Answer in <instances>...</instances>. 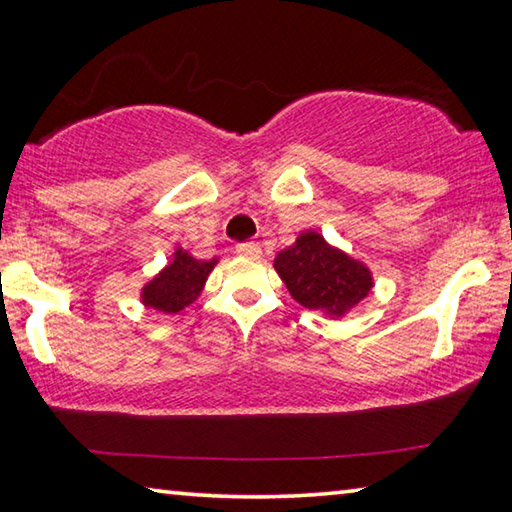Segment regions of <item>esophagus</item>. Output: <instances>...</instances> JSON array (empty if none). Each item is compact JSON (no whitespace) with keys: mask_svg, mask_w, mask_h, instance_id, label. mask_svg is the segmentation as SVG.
Masks as SVG:
<instances>
[{"mask_svg":"<svg viewBox=\"0 0 512 512\" xmlns=\"http://www.w3.org/2000/svg\"><path fill=\"white\" fill-rule=\"evenodd\" d=\"M237 253L244 257H259L262 255V248H259L255 241H244V244H237Z\"/></svg>","mask_w":512,"mask_h":512,"instance_id":"obj_1","label":"esophagus"}]
</instances>
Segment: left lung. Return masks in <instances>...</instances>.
Here are the masks:
<instances>
[{
  "instance_id": "8db88e82",
  "label": "left lung",
  "mask_w": 512,
  "mask_h": 512,
  "mask_svg": "<svg viewBox=\"0 0 512 512\" xmlns=\"http://www.w3.org/2000/svg\"><path fill=\"white\" fill-rule=\"evenodd\" d=\"M275 271L302 307L329 316L345 314L372 289L368 268L327 246L318 232H305L296 246L282 250Z\"/></svg>"
}]
</instances>
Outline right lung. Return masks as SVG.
<instances>
[{
  "instance_id": "obj_1",
  "label": "right lung",
  "mask_w": 512,
  "mask_h": 512,
  "mask_svg": "<svg viewBox=\"0 0 512 512\" xmlns=\"http://www.w3.org/2000/svg\"><path fill=\"white\" fill-rule=\"evenodd\" d=\"M214 264L216 259L201 262V259H194L183 250H178L173 262L144 287V305L164 311V314H178L180 309H185L196 300Z\"/></svg>"
}]
</instances>
